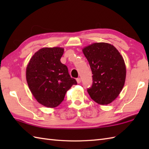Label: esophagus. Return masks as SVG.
Segmentation results:
<instances>
[{"label": "esophagus", "instance_id": "34e87169", "mask_svg": "<svg viewBox=\"0 0 149 149\" xmlns=\"http://www.w3.org/2000/svg\"><path fill=\"white\" fill-rule=\"evenodd\" d=\"M76 81H77V83H78V84L81 83V79H80V78H77V79H76Z\"/></svg>", "mask_w": 149, "mask_h": 149}]
</instances>
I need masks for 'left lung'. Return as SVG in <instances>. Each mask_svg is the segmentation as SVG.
Masks as SVG:
<instances>
[{"instance_id":"8db88e82","label":"left lung","mask_w":149,"mask_h":149,"mask_svg":"<svg viewBox=\"0 0 149 149\" xmlns=\"http://www.w3.org/2000/svg\"><path fill=\"white\" fill-rule=\"evenodd\" d=\"M92 72L93 83L88 88L91 99L100 105L110 104L124 86L126 68L123 57L113 45L95 43L83 49Z\"/></svg>"}]
</instances>
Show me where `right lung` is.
<instances>
[{"instance_id":"1","label":"right lung","mask_w":149,"mask_h":149,"mask_svg":"<svg viewBox=\"0 0 149 149\" xmlns=\"http://www.w3.org/2000/svg\"><path fill=\"white\" fill-rule=\"evenodd\" d=\"M64 49L42 48L31 58L26 68V79L31 93L40 104L56 107L64 100L72 85L77 84L72 78L67 66L61 63Z\"/></svg>"}]
</instances>
